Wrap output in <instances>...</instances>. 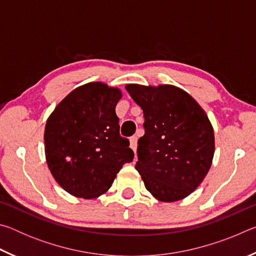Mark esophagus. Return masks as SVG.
<instances>
[{
    "mask_svg": "<svg viewBox=\"0 0 256 256\" xmlns=\"http://www.w3.org/2000/svg\"><path fill=\"white\" fill-rule=\"evenodd\" d=\"M130 146H131L132 150L136 152V146H138V136H133L131 138H130Z\"/></svg>",
    "mask_w": 256,
    "mask_h": 256,
    "instance_id": "esophagus-1",
    "label": "esophagus"
}]
</instances>
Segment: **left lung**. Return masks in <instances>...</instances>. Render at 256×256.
<instances>
[{
	"label": "left lung",
	"mask_w": 256,
	"mask_h": 256,
	"mask_svg": "<svg viewBox=\"0 0 256 256\" xmlns=\"http://www.w3.org/2000/svg\"><path fill=\"white\" fill-rule=\"evenodd\" d=\"M125 89L144 118L136 170L159 201L182 200L201 184L211 167L214 134L209 118L177 86L126 84Z\"/></svg>",
	"instance_id": "8db88e82"
}]
</instances>
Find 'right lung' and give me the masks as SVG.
I'll use <instances>...</instances> for the list:
<instances>
[{"label":"right lung","instance_id":"add662e5","mask_svg":"<svg viewBox=\"0 0 256 256\" xmlns=\"http://www.w3.org/2000/svg\"><path fill=\"white\" fill-rule=\"evenodd\" d=\"M118 88L90 82L55 107L45 126V154L55 180L76 198L105 193L124 164L134 158L128 138L120 136L115 107Z\"/></svg>","mask_w":256,"mask_h":256}]
</instances>
